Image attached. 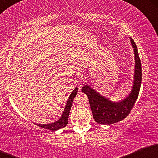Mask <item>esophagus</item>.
<instances>
[{"label": "esophagus", "mask_w": 158, "mask_h": 158, "mask_svg": "<svg viewBox=\"0 0 158 158\" xmlns=\"http://www.w3.org/2000/svg\"><path fill=\"white\" fill-rule=\"evenodd\" d=\"M84 78H83V77H81L80 78V79H79V81H78V82H79V84H81V83H82V81H84Z\"/></svg>", "instance_id": "34e87169"}]
</instances>
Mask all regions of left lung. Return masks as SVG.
Here are the masks:
<instances>
[{
	"label": "left lung",
	"mask_w": 158,
	"mask_h": 158,
	"mask_svg": "<svg viewBox=\"0 0 158 158\" xmlns=\"http://www.w3.org/2000/svg\"><path fill=\"white\" fill-rule=\"evenodd\" d=\"M130 39L135 52V69L133 87L129 95L120 102H115L102 97L89 85L81 88V91L89 99L94 120L99 124L110 125L124 119L130 114L138 97L142 81V68L137 46L134 40L131 38Z\"/></svg>",
	"instance_id": "left-lung-1"
}]
</instances>
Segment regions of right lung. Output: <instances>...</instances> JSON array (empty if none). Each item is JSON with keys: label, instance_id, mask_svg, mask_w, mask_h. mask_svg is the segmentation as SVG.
Segmentation results:
<instances>
[{"label": "right lung", "instance_id": "right-lung-1", "mask_svg": "<svg viewBox=\"0 0 158 158\" xmlns=\"http://www.w3.org/2000/svg\"><path fill=\"white\" fill-rule=\"evenodd\" d=\"M77 92H78V88H76L75 89L73 90L72 94L70 95V97H69L68 100V102H67L66 106H65L62 115H61V117H60V119H59V120L56 121L55 123H50V124H47V125L37 124V126L41 127V128H46V129L51 130V131H56V130L60 129V128H64V127L66 126L67 124L68 123V119L69 114H70V110L71 109L72 103H73V100L74 97H75L76 95H77Z\"/></svg>", "mask_w": 158, "mask_h": 158}]
</instances>
